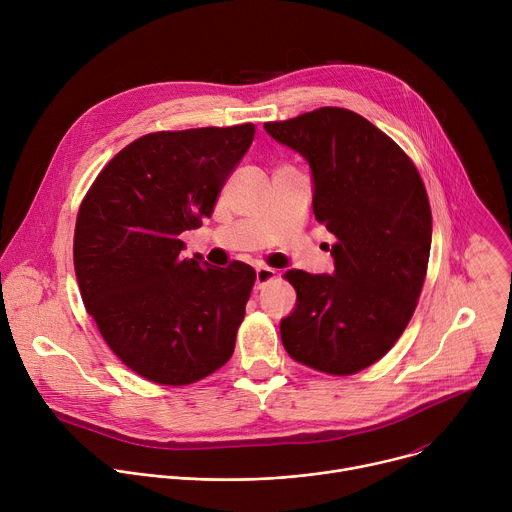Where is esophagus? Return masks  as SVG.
<instances>
[{"label": "esophagus", "instance_id": "esophagus-1", "mask_svg": "<svg viewBox=\"0 0 512 512\" xmlns=\"http://www.w3.org/2000/svg\"><path fill=\"white\" fill-rule=\"evenodd\" d=\"M275 277V271L271 267H257V287H263Z\"/></svg>", "mask_w": 512, "mask_h": 512}]
</instances>
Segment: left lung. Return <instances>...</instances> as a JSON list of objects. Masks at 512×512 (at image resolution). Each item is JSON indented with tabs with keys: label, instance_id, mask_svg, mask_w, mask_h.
Returning a JSON list of instances; mask_svg holds the SVG:
<instances>
[{
	"label": "left lung",
	"instance_id": "left-lung-1",
	"mask_svg": "<svg viewBox=\"0 0 512 512\" xmlns=\"http://www.w3.org/2000/svg\"><path fill=\"white\" fill-rule=\"evenodd\" d=\"M265 131L302 154L316 221L336 237L334 273L285 271L296 310L281 320L287 354L326 375H354L407 328L427 273L431 208L399 145L362 115L320 107Z\"/></svg>",
	"mask_w": 512,
	"mask_h": 512
}]
</instances>
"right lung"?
I'll use <instances>...</instances> for the list:
<instances>
[{"label": "right lung", "mask_w": 512, "mask_h": 512, "mask_svg": "<svg viewBox=\"0 0 512 512\" xmlns=\"http://www.w3.org/2000/svg\"><path fill=\"white\" fill-rule=\"evenodd\" d=\"M255 125L141 135L99 172L75 227L81 298L103 340L139 377L196 383L233 356L255 269L184 259L180 235L210 218Z\"/></svg>", "instance_id": "add662e5"}]
</instances>
